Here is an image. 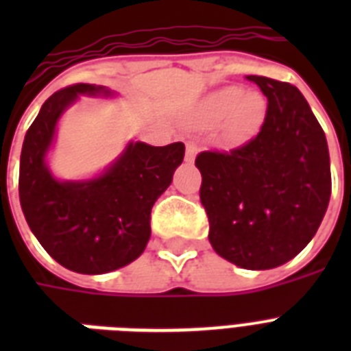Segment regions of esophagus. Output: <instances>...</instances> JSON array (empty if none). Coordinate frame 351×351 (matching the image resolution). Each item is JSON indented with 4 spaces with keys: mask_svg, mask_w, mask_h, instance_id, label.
<instances>
[{
    "mask_svg": "<svg viewBox=\"0 0 351 351\" xmlns=\"http://www.w3.org/2000/svg\"><path fill=\"white\" fill-rule=\"evenodd\" d=\"M197 156V143L193 140H187L186 142V162H193Z\"/></svg>",
    "mask_w": 351,
    "mask_h": 351,
    "instance_id": "34e87169",
    "label": "esophagus"
}]
</instances>
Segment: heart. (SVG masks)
<instances>
[{"mask_svg": "<svg viewBox=\"0 0 351 351\" xmlns=\"http://www.w3.org/2000/svg\"><path fill=\"white\" fill-rule=\"evenodd\" d=\"M266 114V101L258 93H240L237 87H226L204 101L202 120L215 123L224 118L226 136L245 140L258 131Z\"/></svg>", "mask_w": 351, "mask_h": 351, "instance_id": "b5f03b06", "label": "heart"}]
</instances>
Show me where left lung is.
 <instances>
[{
	"label": "left lung",
	"mask_w": 351,
	"mask_h": 351,
	"mask_svg": "<svg viewBox=\"0 0 351 351\" xmlns=\"http://www.w3.org/2000/svg\"><path fill=\"white\" fill-rule=\"evenodd\" d=\"M267 98L256 136L230 151L198 153L209 242L244 269L282 266L313 239L332 195L321 123L288 82L245 76Z\"/></svg>",
	"instance_id": "8db88e82"
}]
</instances>
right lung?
I'll use <instances>...</instances> for the list:
<instances>
[{"mask_svg":"<svg viewBox=\"0 0 351 351\" xmlns=\"http://www.w3.org/2000/svg\"><path fill=\"white\" fill-rule=\"evenodd\" d=\"M82 93L104 87L74 84L49 98L25 134L19 202L43 250L71 271L98 275L142 255L151 237V209L184 160V143H129L111 169L90 182H58L45 165L56 121Z\"/></svg>","mask_w":351,"mask_h":351,"instance_id":"add662e5","label":"right lung"}]
</instances>
